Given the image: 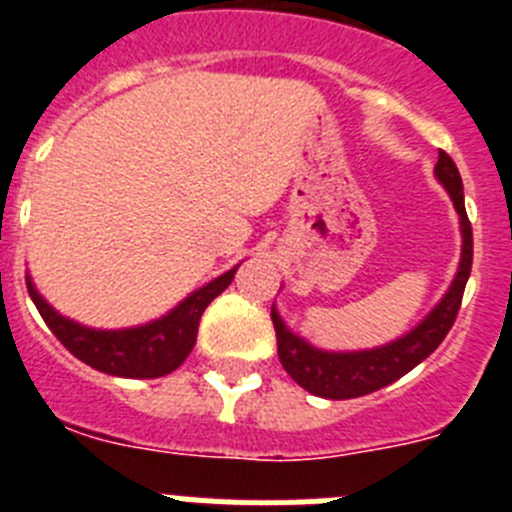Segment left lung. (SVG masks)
Here are the masks:
<instances>
[{"mask_svg":"<svg viewBox=\"0 0 512 512\" xmlns=\"http://www.w3.org/2000/svg\"><path fill=\"white\" fill-rule=\"evenodd\" d=\"M433 174H436L438 184L449 192L456 215H459L461 259L446 295L413 330L377 348L325 351V348L312 346L310 341L297 336L295 330L284 323L277 307H271V323L277 330L279 361H282L284 372L310 395L325 397V400H351V397L382 390L387 384L397 382L402 374L415 369L420 361L428 359L454 325L461 295H464L469 271H472V225H469L467 207H464V187H461L459 169H456L449 153L438 151V164Z\"/></svg>","mask_w":512,"mask_h":512,"instance_id":"1","label":"left lung"}]
</instances>
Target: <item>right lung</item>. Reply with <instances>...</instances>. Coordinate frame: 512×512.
<instances>
[{
    "mask_svg": "<svg viewBox=\"0 0 512 512\" xmlns=\"http://www.w3.org/2000/svg\"><path fill=\"white\" fill-rule=\"evenodd\" d=\"M238 266L207 282L205 287L194 289L192 295L184 297L179 305L171 307L161 318L133 325V328L115 330L89 328V325L66 318L35 289L30 274H25V282L45 325L53 330V336L69 348L76 359L89 364L97 372L112 374V377L156 379L179 369L184 359L192 354L202 312L220 292L228 289Z\"/></svg>",
    "mask_w": 512,
    "mask_h": 512,
    "instance_id": "obj_1",
    "label": "right lung"
}]
</instances>
